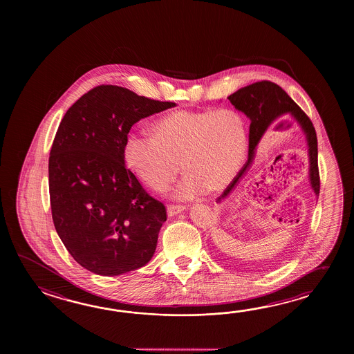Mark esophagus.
<instances>
[{"label":"esophagus","mask_w":354,"mask_h":354,"mask_svg":"<svg viewBox=\"0 0 354 354\" xmlns=\"http://www.w3.org/2000/svg\"><path fill=\"white\" fill-rule=\"evenodd\" d=\"M185 209H186L185 206H174V205H171V206L167 207V214H168L169 218H172V216H176V215H178L180 212H183Z\"/></svg>","instance_id":"esophagus-1"}]
</instances>
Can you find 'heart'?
I'll return each mask as SVG.
<instances>
[{
    "label": "heart",
    "mask_w": 354,
    "mask_h": 354,
    "mask_svg": "<svg viewBox=\"0 0 354 354\" xmlns=\"http://www.w3.org/2000/svg\"><path fill=\"white\" fill-rule=\"evenodd\" d=\"M245 119L233 109L178 110L153 125V134L130 130L124 159L136 177L154 191H165L180 172L186 176L174 189L177 200L227 187L247 153Z\"/></svg>",
    "instance_id": "1"
}]
</instances>
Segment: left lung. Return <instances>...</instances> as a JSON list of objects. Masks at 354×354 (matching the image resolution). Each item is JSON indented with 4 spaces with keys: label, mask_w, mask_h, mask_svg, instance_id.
Here are the masks:
<instances>
[{
    "label": "left lung",
    "mask_w": 354,
    "mask_h": 354,
    "mask_svg": "<svg viewBox=\"0 0 354 354\" xmlns=\"http://www.w3.org/2000/svg\"><path fill=\"white\" fill-rule=\"evenodd\" d=\"M232 105L241 113H244L249 120L248 160L236 174L233 182L227 186L224 194L218 197L216 203L226 201L233 194L241 180L247 176L250 167L256 158L257 147L262 140L266 131L283 116H291V119L300 127L308 145V182L316 197L320 191V178L317 169V138L313 122L306 113L301 110L292 98L276 83L262 81L241 87L229 96Z\"/></svg>",
    "instance_id": "8db88e82"
}]
</instances>
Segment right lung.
<instances>
[{
  "label": "right lung",
  "mask_w": 354,
  "mask_h": 354,
  "mask_svg": "<svg viewBox=\"0 0 354 354\" xmlns=\"http://www.w3.org/2000/svg\"><path fill=\"white\" fill-rule=\"evenodd\" d=\"M119 86H98L68 109L49 157L55 230L69 254L100 276L151 259L166 207L125 167V136L138 121L174 107Z\"/></svg>",
  "instance_id": "1"
}]
</instances>
